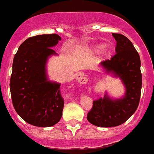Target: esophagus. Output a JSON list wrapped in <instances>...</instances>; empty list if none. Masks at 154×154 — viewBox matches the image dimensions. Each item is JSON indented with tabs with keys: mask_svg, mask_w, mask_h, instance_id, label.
I'll return each instance as SVG.
<instances>
[{
	"mask_svg": "<svg viewBox=\"0 0 154 154\" xmlns=\"http://www.w3.org/2000/svg\"><path fill=\"white\" fill-rule=\"evenodd\" d=\"M77 81L81 84H85L86 83L87 80H86L85 77H84L83 75L81 74V73H79V74L77 76Z\"/></svg>",
	"mask_w": 154,
	"mask_h": 154,
	"instance_id": "34e87169",
	"label": "esophagus"
}]
</instances>
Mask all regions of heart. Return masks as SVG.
<instances>
[{"label": "heart", "instance_id": "obj_1", "mask_svg": "<svg viewBox=\"0 0 154 154\" xmlns=\"http://www.w3.org/2000/svg\"><path fill=\"white\" fill-rule=\"evenodd\" d=\"M105 47V45L104 44H99L96 47H94V51H97V52H100V51H103V49Z\"/></svg>", "mask_w": 154, "mask_h": 154}]
</instances>
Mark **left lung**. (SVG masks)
Masks as SVG:
<instances>
[{"label":"left lung","mask_w":154,"mask_h":154,"mask_svg":"<svg viewBox=\"0 0 154 154\" xmlns=\"http://www.w3.org/2000/svg\"><path fill=\"white\" fill-rule=\"evenodd\" d=\"M116 41V54L100 63L104 73L119 78L124 85V95L112 98L107 92L93 101L87 119L100 127H117L124 123L138 108L142 89L141 60L133 43L121 34L112 33Z\"/></svg>","instance_id":"left-lung-1"}]
</instances>
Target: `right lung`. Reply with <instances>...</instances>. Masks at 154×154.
Returning <instances> with one entry per match:
<instances>
[{
  "mask_svg": "<svg viewBox=\"0 0 154 154\" xmlns=\"http://www.w3.org/2000/svg\"><path fill=\"white\" fill-rule=\"evenodd\" d=\"M62 38L57 34L27 38L18 48L12 63L10 91L14 108L25 122L49 127L62 118L64 100L61 84L49 80V57L57 54L52 47Z\"/></svg>",
  "mask_w": 154,
  "mask_h": 154,
  "instance_id": "obj_1",
  "label": "right lung"
}]
</instances>
